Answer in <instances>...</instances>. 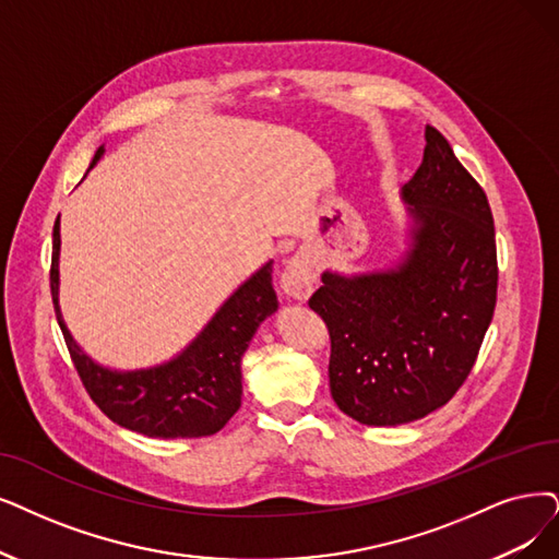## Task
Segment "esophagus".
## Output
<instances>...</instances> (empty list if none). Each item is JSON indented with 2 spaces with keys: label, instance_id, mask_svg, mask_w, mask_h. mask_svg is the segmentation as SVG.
<instances>
[{
  "label": "esophagus",
  "instance_id": "34e87169",
  "mask_svg": "<svg viewBox=\"0 0 559 559\" xmlns=\"http://www.w3.org/2000/svg\"><path fill=\"white\" fill-rule=\"evenodd\" d=\"M282 294L294 300H307L314 292V275H311V261L307 257H294L286 263L282 280Z\"/></svg>",
  "mask_w": 559,
  "mask_h": 559
}]
</instances>
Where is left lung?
I'll use <instances>...</instances> for the list:
<instances>
[{
	"mask_svg": "<svg viewBox=\"0 0 559 559\" xmlns=\"http://www.w3.org/2000/svg\"><path fill=\"white\" fill-rule=\"evenodd\" d=\"M419 169L401 188L411 245L394 267L323 273L309 307L330 332V392L367 427L438 411L471 373L498 298L493 213L450 142L427 126Z\"/></svg>",
	"mask_w": 559,
	"mask_h": 559,
	"instance_id": "obj_1",
	"label": "left lung"
}]
</instances>
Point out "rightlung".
<instances>
[{"label": "right lung", "instance_id": "1", "mask_svg": "<svg viewBox=\"0 0 559 559\" xmlns=\"http://www.w3.org/2000/svg\"><path fill=\"white\" fill-rule=\"evenodd\" d=\"M105 146L94 155L100 160ZM88 167V169H92ZM59 217L52 229L50 292L57 321L80 381L94 404L119 427L148 438L217 433L240 408V360L263 319L277 311L273 261H267L217 309L197 340L174 360L138 371H111L82 353L59 309Z\"/></svg>", "mask_w": 559, "mask_h": 559}]
</instances>
